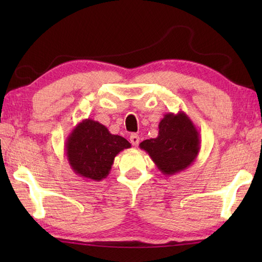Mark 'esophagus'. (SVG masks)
Here are the masks:
<instances>
[{
    "label": "esophagus",
    "instance_id": "1",
    "mask_svg": "<svg viewBox=\"0 0 262 262\" xmlns=\"http://www.w3.org/2000/svg\"><path fill=\"white\" fill-rule=\"evenodd\" d=\"M129 140H130V143H132L134 146H137L138 144H140V136H138L137 134H132Z\"/></svg>",
    "mask_w": 262,
    "mask_h": 262
}]
</instances>
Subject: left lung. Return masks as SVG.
<instances>
[{
  "instance_id": "8db88e82",
  "label": "left lung",
  "mask_w": 262,
  "mask_h": 262,
  "mask_svg": "<svg viewBox=\"0 0 262 262\" xmlns=\"http://www.w3.org/2000/svg\"><path fill=\"white\" fill-rule=\"evenodd\" d=\"M165 176L186 170L200 151L199 132L189 116L179 111L165 114L159 124V135L140 144Z\"/></svg>"
}]
</instances>
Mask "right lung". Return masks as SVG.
Returning <instances> with one entry per match:
<instances>
[{
    "mask_svg": "<svg viewBox=\"0 0 262 262\" xmlns=\"http://www.w3.org/2000/svg\"><path fill=\"white\" fill-rule=\"evenodd\" d=\"M132 145L126 138L114 135L108 128L93 119H83L65 142V154L71 169L89 180L107 178L115 158Z\"/></svg>",
    "mask_w": 262,
    "mask_h": 262,
    "instance_id": "obj_1",
    "label": "right lung"
}]
</instances>
